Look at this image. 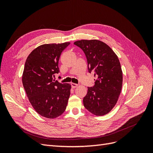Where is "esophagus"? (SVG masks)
I'll use <instances>...</instances> for the list:
<instances>
[{"label":"esophagus","instance_id":"34e87169","mask_svg":"<svg viewBox=\"0 0 153 153\" xmlns=\"http://www.w3.org/2000/svg\"><path fill=\"white\" fill-rule=\"evenodd\" d=\"M71 86H72V87L73 88H76V87H78V84H75V83H71Z\"/></svg>","mask_w":153,"mask_h":153}]
</instances>
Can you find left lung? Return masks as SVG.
I'll return each mask as SVG.
<instances>
[{"mask_svg":"<svg viewBox=\"0 0 153 153\" xmlns=\"http://www.w3.org/2000/svg\"><path fill=\"white\" fill-rule=\"evenodd\" d=\"M85 55L88 71L94 74V85L88 87L83 99L85 108L95 115L110 112L119 99L123 85V71L117 55L108 45L97 39L74 43Z\"/></svg>","mask_w":153,"mask_h":153,"instance_id":"obj_1","label":"left lung"}]
</instances>
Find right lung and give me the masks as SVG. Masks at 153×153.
<instances>
[{
  "label": "right lung",
  "mask_w": 153,
  "mask_h": 153,
  "mask_svg": "<svg viewBox=\"0 0 153 153\" xmlns=\"http://www.w3.org/2000/svg\"><path fill=\"white\" fill-rule=\"evenodd\" d=\"M70 44H45L32 51L25 61L23 85L30 104L41 116L54 119L65 111L71 85L55 81L62 51Z\"/></svg>",
  "instance_id": "1"
}]
</instances>
